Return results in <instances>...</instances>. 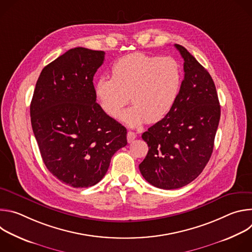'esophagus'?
I'll list each match as a JSON object with an SVG mask.
<instances>
[{
    "mask_svg": "<svg viewBox=\"0 0 252 252\" xmlns=\"http://www.w3.org/2000/svg\"><path fill=\"white\" fill-rule=\"evenodd\" d=\"M135 133L133 132V131H130V130H128L127 131V134H126V138H127V142L128 143H130V142H132L133 140H134V138H135Z\"/></svg>",
    "mask_w": 252,
    "mask_h": 252,
    "instance_id": "obj_1",
    "label": "esophagus"
}]
</instances>
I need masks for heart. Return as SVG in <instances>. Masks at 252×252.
<instances>
[{
	"mask_svg": "<svg viewBox=\"0 0 252 252\" xmlns=\"http://www.w3.org/2000/svg\"><path fill=\"white\" fill-rule=\"evenodd\" d=\"M112 78L100 77L94 84V94L101 110L116 119L120 115L129 126L145 122L158 123L174 106L183 83V69L172 57L132 53L118 59L112 65Z\"/></svg>",
	"mask_w": 252,
	"mask_h": 252,
	"instance_id": "1",
	"label": "heart"
}]
</instances>
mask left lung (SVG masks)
<instances>
[{"mask_svg": "<svg viewBox=\"0 0 252 252\" xmlns=\"http://www.w3.org/2000/svg\"><path fill=\"white\" fill-rule=\"evenodd\" d=\"M185 63V79L170 113L143 132L149 146L139 170L156 188L175 189L195 179L207 164L220 119V100L208 71L175 44Z\"/></svg>", "mask_w": 252, "mask_h": 252, "instance_id": "8db88e82", "label": "left lung"}]
</instances>
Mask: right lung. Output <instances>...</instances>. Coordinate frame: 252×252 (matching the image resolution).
<instances>
[{
  "instance_id": "1",
  "label": "right lung",
  "mask_w": 252,
  "mask_h": 252,
  "mask_svg": "<svg viewBox=\"0 0 252 252\" xmlns=\"http://www.w3.org/2000/svg\"><path fill=\"white\" fill-rule=\"evenodd\" d=\"M103 51L75 48L46 65L35 84L30 113L44 163L75 189L96 185L112 157L126 147V128L98 103L94 76Z\"/></svg>"
}]
</instances>
